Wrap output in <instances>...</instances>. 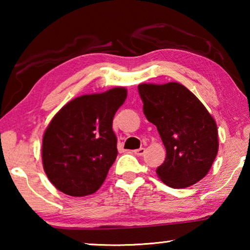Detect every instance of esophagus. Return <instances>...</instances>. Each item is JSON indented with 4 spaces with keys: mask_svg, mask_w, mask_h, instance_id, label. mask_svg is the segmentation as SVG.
I'll return each mask as SVG.
<instances>
[{
    "mask_svg": "<svg viewBox=\"0 0 250 250\" xmlns=\"http://www.w3.org/2000/svg\"><path fill=\"white\" fill-rule=\"evenodd\" d=\"M145 153H146V149H145V147H140V149L134 150V154L138 155V156H141V155H143Z\"/></svg>",
    "mask_w": 250,
    "mask_h": 250,
    "instance_id": "esophagus-1",
    "label": "esophagus"
}]
</instances>
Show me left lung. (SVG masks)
<instances>
[{
    "instance_id": "obj_1",
    "label": "left lung",
    "mask_w": 250,
    "mask_h": 250,
    "mask_svg": "<svg viewBox=\"0 0 250 250\" xmlns=\"http://www.w3.org/2000/svg\"><path fill=\"white\" fill-rule=\"evenodd\" d=\"M143 113L159 131L167 158L156 168L164 184L184 188L210 170L218 152L216 122L197 97L179 83H140Z\"/></svg>"
}]
</instances>
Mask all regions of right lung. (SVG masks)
Wrapping results in <instances>:
<instances>
[{"label":"right lung","instance_id":"obj_1","mask_svg":"<svg viewBox=\"0 0 250 250\" xmlns=\"http://www.w3.org/2000/svg\"><path fill=\"white\" fill-rule=\"evenodd\" d=\"M125 98L124 87L83 95L54 116L43 137L42 160L58 191L86 196L103 185L118 154L112 120Z\"/></svg>","mask_w":250,"mask_h":250}]
</instances>
